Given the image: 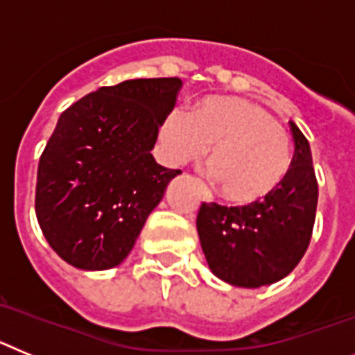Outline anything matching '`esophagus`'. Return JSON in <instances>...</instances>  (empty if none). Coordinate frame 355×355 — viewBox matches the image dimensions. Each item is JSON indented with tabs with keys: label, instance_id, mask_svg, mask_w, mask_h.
<instances>
[{
	"label": "esophagus",
	"instance_id": "1",
	"mask_svg": "<svg viewBox=\"0 0 355 355\" xmlns=\"http://www.w3.org/2000/svg\"><path fill=\"white\" fill-rule=\"evenodd\" d=\"M202 198L205 200V202H211L212 200V196H211V193L207 191V187H202Z\"/></svg>",
	"mask_w": 355,
	"mask_h": 355
}]
</instances>
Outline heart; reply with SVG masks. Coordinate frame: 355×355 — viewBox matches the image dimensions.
Segmentation results:
<instances>
[{"label":"heart","mask_w":355,"mask_h":355,"mask_svg":"<svg viewBox=\"0 0 355 355\" xmlns=\"http://www.w3.org/2000/svg\"><path fill=\"white\" fill-rule=\"evenodd\" d=\"M160 141L175 162L198 160L211 148L207 171L221 196L239 205L266 200L288 178L291 137L254 101L211 96L191 109L173 110L160 125Z\"/></svg>","instance_id":"obj_1"}]
</instances>
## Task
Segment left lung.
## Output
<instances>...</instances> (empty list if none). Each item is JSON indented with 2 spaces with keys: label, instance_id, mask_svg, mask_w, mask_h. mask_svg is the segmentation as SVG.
Segmentation results:
<instances>
[{
  "label": "left lung",
  "instance_id": "1",
  "mask_svg": "<svg viewBox=\"0 0 355 355\" xmlns=\"http://www.w3.org/2000/svg\"><path fill=\"white\" fill-rule=\"evenodd\" d=\"M295 155L288 178L266 200L243 207L202 203L196 216L202 250L218 279L261 288L289 275L313 236L318 182L306 135L289 121Z\"/></svg>",
  "mask_w": 355,
  "mask_h": 355
}]
</instances>
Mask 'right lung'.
I'll return each instance as SVG.
<instances>
[{
	"label": "right lung",
	"mask_w": 355,
	"mask_h": 355,
	"mask_svg": "<svg viewBox=\"0 0 355 355\" xmlns=\"http://www.w3.org/2000/svg\"><path fill=\"white\" fill-rule=\"evenodd\" d=\"M180 85V78L126 80L60 114L39 160L35 214L46 241L71 266H118L182 173L150 153Z\"/></svg>",
	"instance_id": "right-lung-1"
}]
</instances>
